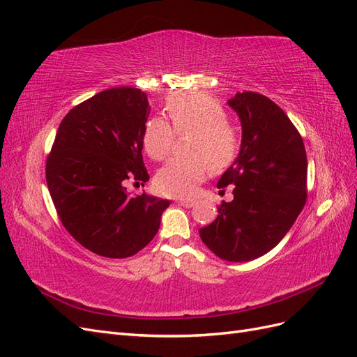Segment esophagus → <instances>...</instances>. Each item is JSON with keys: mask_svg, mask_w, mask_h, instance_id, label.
I'll return each mask as SVG.
<instances>
[{"mask_svg": "<svg viewBox=\"0 0 357 357\" xmlns=\"http://www.w3.org/2000/svg\"><path fill=\"white\" fill-rule=\"evenodd\" d=\"M177 204H178V205H183V207H186V208L193 207V201H190V199H178Z\"/></svg>", "mask_w": 357, "mask_h": 357, "instance_id": "obj_1", "label": "esophagus"}]
</instances>
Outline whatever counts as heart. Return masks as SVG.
I'll list each match as a JSON object with an SVG mask.
<instances>
[{
	"label": "heart",
	"mask_w": 357,
	"mask_h": 357,
	"mask_svg": "<svg viewBox=\"0 0 357 357\" xmlns=\"http://www.w3.org/2000/svg\"><path fill=\"white\" fill-rule=\"evenodd\" d=\"M165 113L176 132L192 131L188 158H172L155 176L156 189L168 197L185 198L195 193L210 167L222 169L235 159L240 149L236 129L226 121L225 110L213 96L199 91L171 95ZM174 132L162 117L146 123L143 146L152 159H164L171 150Z\"/></svg>",
	"instance_id": "1"
}]
</instances>
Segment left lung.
Masks as SVG:
<instances>
[{"label": "left lung", "mask_w": 357, "mask_h": 357, "mask_svg": "<svg viewBox=\"0 0 357 357\" xmlns=\"http://www.w3.org/2000/svg\"><path fill=\"white\" fill-rule=\"evenodd\" d=\"M241 121V149L218 188L234 185V199L199 229L223 261L248 262L274 248L307 201V153L287 114L265 95L238 92L228 101Z\"/></svg>", "instance_id": "obj_1"}]
</instances>
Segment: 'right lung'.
<instances>
[{
    "label": "right lung",
    "instance_id": "obj_1",
    "mask_svg": "<svg viewBox=\"0 0 357 357\" xmlns=\"http://www.w3.org/2000/svg\"><path fill=\"white\" fill-rule=\"evenodd\" d=\"M147 95L112 88L75 105L62 119L46 160V181L62 225L92 253L123 259L153 240L169 201L131 197L126 181L149 180L143 131Z\"/></svg>",
    "mask_w": 357,
    "mask_h": 357
}]
</instances>
